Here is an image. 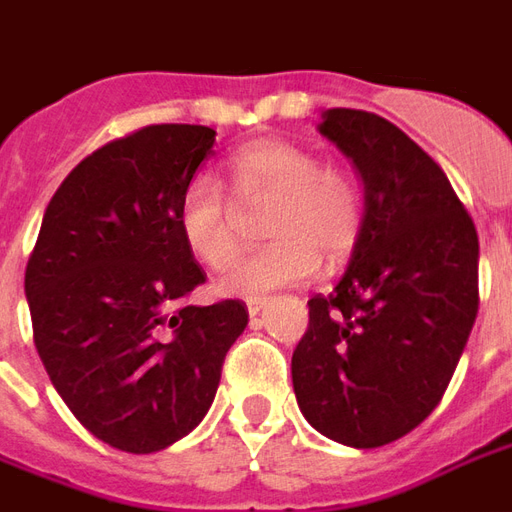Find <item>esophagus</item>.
I'll return each instance as SVG.
<instances>
[{
  "label": "esophagus",
  "instance_id": "obj_1",
  "mask_svg": "<svg viewBox=\"0 0 512 512\" xmlns=\"http://www.w3.org/2000/svg\"><path fill=\"white\" fill-rule=\"evenodd\" d=\"M263 304H266L263 296H249V299H246V310H249V315H257V312L263 310Z\"/></svg>",
  "mask_w": 512,
  "mask_h": 512
}]
</instances>
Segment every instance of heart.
<instances>
[{
    "instance_id": "obj_1",
    "label": "heart",
    "mask_w": 512,
    "mask_h": 512,
    "mask_svg": "<svg viewBox=\"0 0 512 512\" xmlns=\"http://www.w3.org/2000/svg\"><path fill=\"white\" fill-rule=\"evenodd\" d=\"M227 183L197 175L183 189L178 230L202 266L222 271L233 263L244 213L271 205L266 233L271 244L257 249L224 279V290L257 296L266 290L301 285L329 266H343L365 235L367 200L354 169L321 161L307 145L288 139H255L227 158Z\"/></svg>"
}]
</instances>
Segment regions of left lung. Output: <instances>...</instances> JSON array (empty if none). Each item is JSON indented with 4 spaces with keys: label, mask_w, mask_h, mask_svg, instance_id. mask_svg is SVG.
Here are the masks:
<instances>
[{
    "label": "left lung",
    "mask_w": 512,
    "mask_h": 512,
    "mask_svg": "<svg viewBox=\"0 0 512 512\" xmlns=\"http://www.w3.org/2000/svg\"><path fill=\"white\" fill-rule=\"evenodd\" d=\"M321 134L359 169L367 222L337 288L307 301L293 389L312 428L370 450L439 406L477 318L480 244L444 169L395 123L329 109Z\"/></svg>",
    "instance_id": "1"
}]
</instances>
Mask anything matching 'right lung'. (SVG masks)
I'll use <instances>...</instances> for the list:
<instances>
[{"mask_svg":"<svg viewBox=\"0 0 512 512\" xmlns=\"http://www.w3.org/2000/svg\"><path fill=\"white\" fill-rule=\"evenodd\" d=\"M213 139L208 126L161 123L98 147L54 191L29 255L40 362L115 450L147 455L197 428L249 321L238 299L183 304L205 271L180 238L178 205Z\"/></svg>","mask_w":512,"mask_h":512,"instance_id":"add662e5","label":"right lung"}]
</instances>
